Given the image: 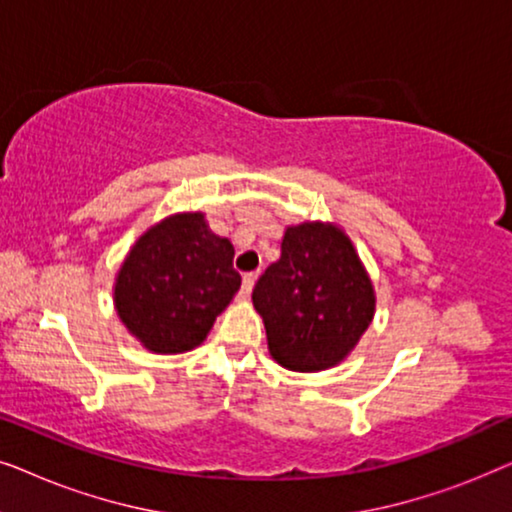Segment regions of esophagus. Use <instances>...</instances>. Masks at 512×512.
Wrapping results in <instances>:
<instances>
[{"instance_id": "esophagus-1", "label": "esophagus", "mask_w": 512, "mask_h": 512, "mask_svg": "<svg viewBox=\"0 0 512 512\" xmlns=\"http://www.w3.org/2000/svg\"><path fill=\"white\" fill-rule=\"evenodd\" d=\"M254 284H256V275H254V272H247V275L242 277L240 296H242V298H249V296H251V289H254Z\"/></svg>"}]
</instances>
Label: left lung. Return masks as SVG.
Returning <instances> with one entry per match:
<instances>
[{"mask_svg":"<svg viewBox=\"0 0 512 512\" xmlns=\"http://www.w3.org/2000/svg\"><path fill=\"white\" fill-rule=\"evenodd\" d=\"M279 366H338L375 317V286L345 230L328 221L286 226L282 256L251 293Z\"/></svg>","mask_w":512,"mask_h":512,"instance_id":"1","label":"left lung"}]
</instances>
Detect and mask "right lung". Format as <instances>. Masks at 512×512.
Segmentation results:
<instances>
[{
    "label": "right lung",
    "mask_w": 512,
    "mask_h": 512,
    "mask_svg": "<svg viewBox=\"0 0 512 512\" xmlns=\"http://www.w3.org/2000/svg\"><path fill=\"white\" fill-rule=\"evenodd\" d=\"M233 256V244L209 230L202 212L165 216L123 258L114 282L116 314L149 352H191L240 291Z\"/></svg>",
    "instance_id": "right-lung-1"
}]
</instances>
